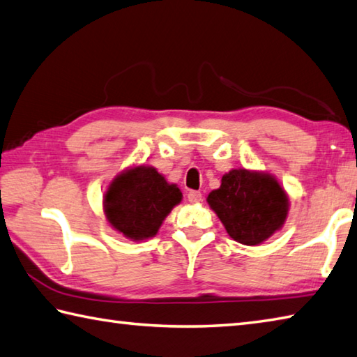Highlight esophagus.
<instances>
[{"mask_svg": "<svg viewBox=\"0 0 357 357\" xmlns=\"http://www.w3.org/2000/svg\"><path fill=\"white\" fill-rule=\"evenodd\" d=\"M188 200H190L191 204H197V202L202 200V192L200 191H190L188 192Z\"/></svg>", "mask_w": 357, "mask_h": 357, "instance_id": "esophagus-1", "label": "esophagus"}]
</instances>
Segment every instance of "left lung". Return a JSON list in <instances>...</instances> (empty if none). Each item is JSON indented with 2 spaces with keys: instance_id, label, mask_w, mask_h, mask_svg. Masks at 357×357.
I'll return each instance as SVG.
<instances>
[{
  "instance_id": "8db88e82",
  "label": "left lung",
  "mask_w": 357,
  "mask_h": 357,
  "mask_svg": "<svg viewBox=\"0 0 357 357\" xmlns=\"http://www.w3.org/2000/svg\"><path fill=\"white\" fill-rule=\"evenodd\" d=\"M230 236L245 245H257L281 228L287 216V196L267 174L233 169L222 177L219 190L208 196Z\"/></svg>"
}]
</instances>
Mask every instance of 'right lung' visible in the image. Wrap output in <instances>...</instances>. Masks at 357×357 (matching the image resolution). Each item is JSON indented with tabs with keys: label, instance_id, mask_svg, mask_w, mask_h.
<instances>
[{
	"label": "right lung",
	"instance_id": "obj_1",
	"mask_svg": "<svg viewBox=\"0 0 357 357\" xmlns=\"http://www.w3.org/2000/svg\"><path fill=\"white\" fill-rule=\"evenodd\" d=\"M181 200L176 185L149 166L121 174L105 192L104 208L113 228L139 241L157 234L161 222Z\"/></svg>",
	"mask_w": 357,
	"mask_h": 357
}]
</instances>
